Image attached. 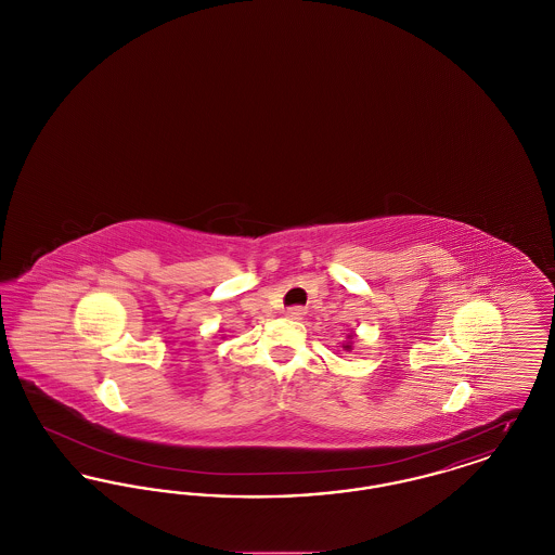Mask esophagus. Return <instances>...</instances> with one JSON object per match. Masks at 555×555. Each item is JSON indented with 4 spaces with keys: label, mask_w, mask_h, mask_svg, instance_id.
Wrapping results in <instances>:
<instances>
[{
    "label": "esophagus",
    "mask_w": 555,
    "mask_h": 555,
    "mask_svg": "<svg viewBox=\"0 0 555 555\" xmlns=\"http://www.w3.org/2000/svg\"><path fill=\"white\" fill-rule=\"evenodd\" d=\"M304 317H306L304 308H289L287 310V318H291V320H304Z\"/></svg>",
    "instance_id": "34e87169"
}]
</instances>
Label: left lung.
<instances>
[{
	"instance_id": "left-lung-1",
	"label": "left lung",
	"mask_w": 555,
	"mask_h": 555,
	"mask_svg": "<svg viewBox=\"0 0 555 555\" xmlns=\"http://www.w3.org/2000/svg\"><path fill=\"white\" fill-rule=\"evenodd\" d=\"M353 337H356V333H347V337H345V341L341 344L345 351H351V349H353V341H351Z\"/></svg>"
}]
</instances>
